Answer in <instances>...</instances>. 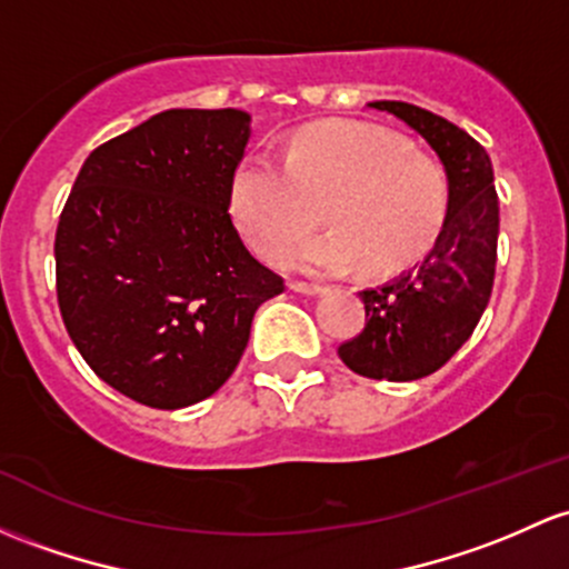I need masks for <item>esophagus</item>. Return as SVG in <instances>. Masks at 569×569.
I'll return each mask as SVG.
<instances>
[{
    "label": "esophagus",
    "mask_w": 569,
    "mask_h": 569,
    "mask_svg": "<svg viewBox=\"0 0 569 569\" xmlns=\"http://www.w3.org/2000/svg\"><path fill=\"white\" fill-rule=\"evenodd\" d=\"M289 289L297 291V295H302V297H316V295H323V291H327V289H323V286L302 283V280H291Z\"/></svg>",
    "instance_id": "obj_1"
}]
</instances>
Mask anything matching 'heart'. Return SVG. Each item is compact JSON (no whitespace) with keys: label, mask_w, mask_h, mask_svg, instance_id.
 Returning <instances> with one entry per match:
<instances>
[{"label":"heart","mask_w":569,"mask_h":569,"mask_svg":"<svg viewBox=\"0 0 569 569\" xmlns=\"http://www.w3.org/2000/svg\"><path fill=\"white\" fill-rule=\"evenodd\" d=\"M325 204L330 229L290 244ZM451 180L440 161L402 137L365 123H321L291 142L286 159L248 153L232 178V210L253 248L305 272L372 274L416 264L446 227Z\"/></svg>","instance_id":"b5f03b06"}]
</instances>
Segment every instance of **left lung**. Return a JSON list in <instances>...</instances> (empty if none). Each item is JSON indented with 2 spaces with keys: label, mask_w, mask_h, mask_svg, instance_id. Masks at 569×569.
<instances>
[{
  "label": "left lung",
  "mask_w": 569,
  "mask_h": 569,
  "mask_svg": "<svg viewBox=\"0 0 569 569\" xmlns=\"http://www.w3.org/2000/svg\"><path fill=\"white\" fill-rule=\"evenodd\" d=\"M416 129L451 180V208L435 248L389 283L361 291L365 329L337 348L372 380H418L440 370L476 332L497 267L499 199L491 159L465 129L408 102H372Z\"/></svg>",
  "instance_id": "1"
}]
</instances>
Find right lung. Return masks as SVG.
Wrapping results in <instances>:
<instances>
[{"label":"right lung","mask_w":569,"mask_h":569,"mask_svg":"<svg viewBox=\"0 0 569 569\" xmlns=\"http://www.w3.org/2000/svg\"><path fill=\"white\" fill-rule=\"evenodd\" d=\"M251 116L164 110L93 148L56 227V297L104 383L159 410L216 395L286 289L229 204Z\"/></svg>","instance_id":"obj_1"}]
</instances>
